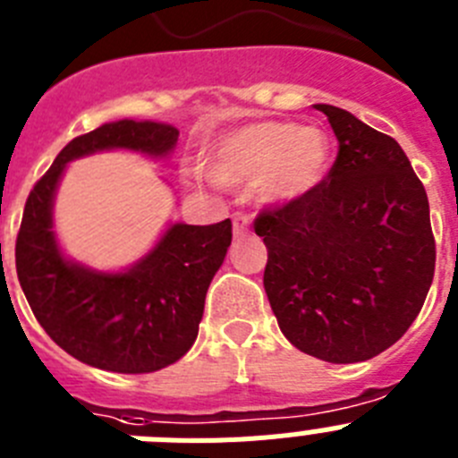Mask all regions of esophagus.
<instances>
[{
    "mask_svg": "<svg viewBox=\"0 0 458 458\" xmlns=\"http://www.w3.org/2000/svg\"><path fill=\"white\" fill-rule=\"evenodd\" d=\"M250 232V217L245 213H233V236H245Z\"/></svg>",
    "mask_w": 458,
    "mask_h": 458,
    "instance_id": "esophagus-1",
    "label": "esophagus"
}]
</instances>
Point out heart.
<instances>
[{
  "label": "heart",
  "mask_w": 458,
  "mask_h": 458,
  "mask_svg": "<svg viewBox=\"0 0 458 458\" xmlns=\"http://www.w3.org/2000/svg\"><path fill=\"white\" fill-rule=\"evenodd\" d=\"M333 141L317 125L259 121L225 132L210 147L206 169L217 183H252L270 204H295L326 183Z\"/></svg>",
  "instance_id": "b5f03b06"
}]
</instances>
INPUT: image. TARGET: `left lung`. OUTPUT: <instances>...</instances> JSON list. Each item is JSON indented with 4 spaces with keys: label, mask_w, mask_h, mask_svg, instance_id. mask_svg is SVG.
Here are the masks:
<instances>
[{
    "label": "left lung",
    "mask_w": 458,
    "mask_h": 458,
    "mask_svg": "<svg viewBox=\"0 0 458 458\" xmlns=\"http://www.w3.org/2000/svg\"><path fill=\"white\" fill-rule=\"evenodd\" d=\"M314 107L333 125L337 160L317 192L254 222L268 250L264 289L295 349L365 362L424 305L436 266L428 199L392 137L335 105Z\"/></svg>",
    "instance_id": "obj_1"
}]
</instances>
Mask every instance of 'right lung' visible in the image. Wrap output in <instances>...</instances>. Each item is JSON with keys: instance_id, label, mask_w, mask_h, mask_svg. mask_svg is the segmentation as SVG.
Wrapping results in <instances>:
<instances>
[{"instance_id": "obj_1", "label": "right lung", "mask_w": 458, "mask_h": 458, "mask_svg": "<svg viewBox=\"0 0 458 458\" xmlns=\"http://www.w3.org/2000/svg\"><path fill=\"white\" fill-rule=\"evenodd\" d=\"M179 128L121 119L68 141L24 204L15 268L34 317L68 355L116 374H148L183 358L199 333L206 291L232 245V220L169 222L163 236L123 270H98L66 257L55 232V197L68 163L103 151L160 160Z\"/></svg>"}]
</instances>
